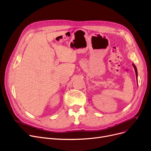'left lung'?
I'll use <instances>...</instances> for the list:
<instances>
[{"instance_id": "1", "label": "left lung", "mask_w": 151, "mask_h": 151, "mask_svg": "<svg viewBox=\"0 0 151 151\" xmlns=\"http://www.w3.org/2000/svg\"><path fill=\"white\" fill-rule=\"evenodd\" d=\"M132 65H133V66H134V69H135V74H136V77H137H137H138V72H137V68H136V66L133 63L132 64ZM137 83H138V81H137Z\"/></svg>"}]
</instances>
